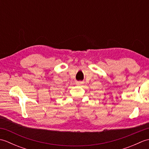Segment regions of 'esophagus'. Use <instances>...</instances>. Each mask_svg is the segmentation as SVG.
<instances>
[{
	"label": "esophagus",
	"mask_w": 149,
	"mask_h": 149,
	"mask_svg": "<svg viewBox=\"0 0 149 149\" xmlns=\"http://www.w3.org/2000/svg\"><path fill=\"white\" fill-rule=\"evenodd\" d=\"M84 83V82H83V81H77V82H76V84H77V85H78V86H82V85H83Z\"/></svg>",
	"instance_id": "obj_1"
}]
</instances>
